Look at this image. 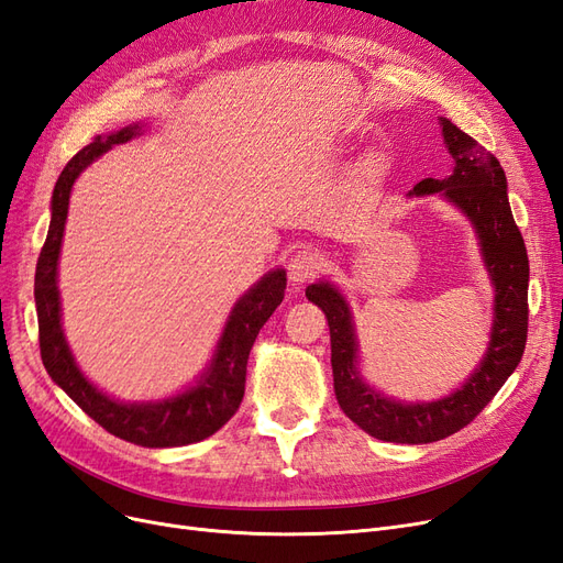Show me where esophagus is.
<instances>
[{
	"label": "esophagus",
	"instance_id": "1",
	"mask_svg": "<svg viewBox=\"0 0 563 563\" xmlns=\"http://www.w3.org/2000/svg\"><path fill=\"white\" fill-rule=\"evenodd\" d=\"M321 265L323 263H321V256L317 254V251H309V249L296 251V254L288 261V277H290V282H307L319 273Z\"/></svg>",
	"mask_w": 563,
	"mask_h": 563
}]
</instances>
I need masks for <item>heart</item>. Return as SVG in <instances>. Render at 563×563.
<instances>
[{
	"mask_svg": "<svg viewBox=\"0 0 563 563\" xmlns=\"http://www.w3.org/2000/svg\"><path fill=\"white\" fill-rule=\"evenodd\" d=\"M365 169H367V174H379V172H382V158H379V156H373L371 161L365 163Z\"/></svg>",
	"mask_w": 563,
	"mask_h": 563,
	"instance_id": "heart-1",
	"label": "heart"
}]
</instances>
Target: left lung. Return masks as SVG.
Returning <instances> with one entry per match:
<instances>
[{
	"label": "left lung",
	"instance_id": "1",
	"mask_svg": "<svg viewBox=\"0 0 563 563\" xmlns=\"http://www.w3.org/2000/svg\"><path fill=\"white\" fill-rule=\"evenodd\" d=\"M454 172L448 179H423L410 196H433L456 205L475 225L482 258L496 288L492 340L479 367L452 396L433 402H400L371 389L358 375V342L352 312L340 290L319 282L305 296L323 309L331 328V363L342 412L365 433L384 442L426 444L468 426L515 373L529 331V258L508 202L506 172L494 153L452 121L440 119Z\"/></svg>",
	"mask_w": 563,
	"mask_h": 563
}]
</instances>
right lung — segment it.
<instances>
[{"label":"right lung","mask_w":563,"mask_h":563,"mask_svg":"<svg viewBox=\"0 0 563 563\" xmlns=\"http://www.w3.org/2000/svg\"><path fill=\"white\" fill-rule=\"evenodd\" d=\"M142 132L132 123L119 132L97 134L65 165L53 188L51 225L36 261L34 300L38 317V349L51 379L102 426L111 435L142 444V448H181L214 435L238 412L244 398L246 361L263 323L273 317L284 300L286 273H267L254 288L235 302L225 321L217 352L207 373L188 391L161 402H119L104 396L76 367L60 323V290H57V258H60L63 232L69 209V192L79 174L107 153L113 144L130 142Z\"/></svg>","instance_id":"1"}]
</instances>
